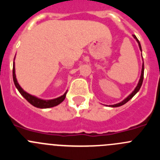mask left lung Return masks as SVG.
I'll list each match as a JSON object with an SVG mask.
<instances>
[{"instance_id":"1","label":"left lung","mask_w":160,"mask_h":160,"mask_svg":"<svg viewBox=\"0 0 160 160\" xmlns=\"http://www.w3.org/2000/svg\"><path fill=\"white\" fill-rule=\"evenodd\" d=\"M133 37H134V38H135V40H136V42H138V47H139V49H140L141 51H142V48H141V45H140V42H139V41L138 40V38H136V36L135 35H133ZM143 61V60H142ZM143 73H144V64L143 62H142V71H141V76H140V78H139V81H138V84H137V87H135V90H133L132 93H131V94H129V95L128 96V97L126 98L125 99L122 100V102H120L118 103H116V104H114V105H110V107H120V106H122L124 105L125 103L128 102V101H129L130 99H131L136 94V93L138 92V90H139V89H140L141 86H142V81H143Z\"/></svg>"}]
</instances>
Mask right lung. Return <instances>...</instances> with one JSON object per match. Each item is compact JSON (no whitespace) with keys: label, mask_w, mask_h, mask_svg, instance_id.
Segmentation results:
<instances>
[{"label":"right lung","mask_w":160,"mask_h":160,"mask_svg":"<svg viewBox=\"0 0 160 160\" xmlns=\"http://www.w3.org/2000/svg\"><path fill=\"white\" fill-rule=\"evenodd\" d=\"M15 59V58H14ZM12 78H13V82L15 84V87H17V89L18 90V91L20 92V94H22L25 99L27 100L31 105H32L33 107H38V108H50V107H53L55 106H58V104H60L61 102H62L64 101V99L66 98V91L63 95L60 96V97L57 98H53V99H49V100H44L42 98H39L36 97V96H33L32 94H29L26 91L23 90V89L21 87V86L19 85V83L18 82V80H17L16 78V73H15V63L13 62V66H12Z\"/></svg>","instance_id":"add662e5"}]
</instances>
